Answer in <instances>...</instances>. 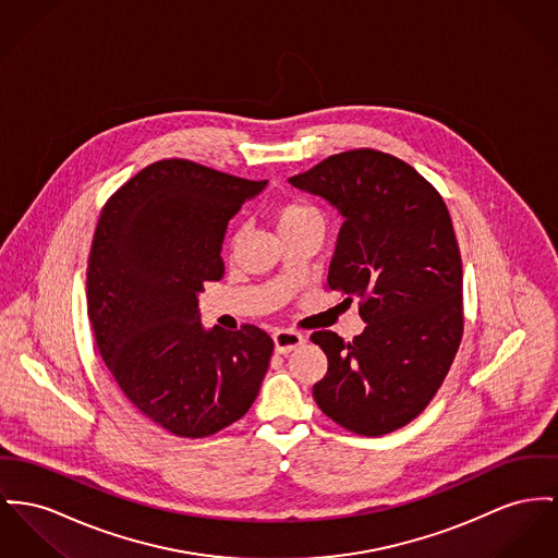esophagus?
I'll use <instances>...</instances> for the list:
<instances>
[{
    "instance_id": "esophagus-1",
    "label": "esophagus",
    "mask_w": 558,
    "mask_h": 558,
    "mask_svg": "<svg viewBox=\"0 0 558 558\" xmlns=\"http://www.w3.org/2000/svg\"><path fill=\"white\" fill-rule=\"evenodd\" d=\"M272 340H275V349L277 353H290L298 349L304 342V336L296 332V330H275L272 332Z\"/></svg>"
}]
</instances>
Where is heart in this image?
I'll list each match as a JSON object with an SVG mask.
<instances>
[{
	"label": "heart",
	"mask_w": 558,
	"mask_h": 558,
	"mask_svg": "<svg viewBox=\"0 0 558 558\" xmlns=\"http://www.w3.org/2000/svg\"><path fill=\"white\" fill-rule=\"evenodd\" d=\"M308 222H322V214L317 207L304 201H286L277 207V223L281 232Z\"/></svg>",
	"instance_id": "heart-1"
}]
</instances>
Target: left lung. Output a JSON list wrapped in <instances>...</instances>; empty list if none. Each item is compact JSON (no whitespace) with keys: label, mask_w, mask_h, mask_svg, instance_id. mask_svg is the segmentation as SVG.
I'll list each match as a JSON object with an SVG mask.
<instances>
[{"label":"left lung","mask_w":558,"mask_h":558,"mask_svg":"<svg viewBox=\"0 0 558 558\" xmlns=\"http://www.w3.org/2000/svg\"><path fill=\"white\" fill-rule=\"evenodd\" d=\"M290 184L344 218L328 288L342 304L360 300L366 322L351 342L311 335L328 355L313 398L353 434L396 432L438 393L463 336V270L446 203L409 162L371 148L335 154Z\"/></svg>","instance_id":"1"}]
</instances>
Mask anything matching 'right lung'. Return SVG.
Wrapping results in <instances>:
<instances>
[{"label": "right lung", "instance_id": "1", "mask_svg": "<svg viewBox=\"0 0 558 558\" xmlns=\"http://www.w3.org/2000/svg\"><path fill=\"white\" fill-rule=\"evenodd\" d=\"M266 182L184 158L118 187L95 228L86 304L99 353L131 404L180 438H205L254 404L272 355L256 326L205 330L198 292L223 275V234Z\"/></svg>", "mask_w": 558, "mask_h": 558}]
</instances>
